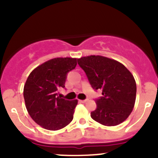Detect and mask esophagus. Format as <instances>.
Returning <instances> with one entry per match:
<instances>
[{"mask_svg":"<svg viewBox=\"0 0 158 158\" xmlns=\"http://www.w3.org/2000/svg\"><path fill=\"white\" fill-rule=\"evenodd\" d=\"M79 102H82V103H85V102H88V99H85V100H79Z\"/></svg>","mask_w":158,"mask_h":158,"instance_id":"esophagus-1","label":"esophagus"}]
</instances>
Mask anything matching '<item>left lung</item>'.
I'll return each mask as SVG.
<instances>
[{"mask_svg": "<svg viewBox=\"0 0 158 158\" xmlns=\"http://www.w3.org/2000/svg\"><path fill=\"white\" fill-rule=\"evenodd\" d=\"M94 89H102L103 96L96 99L97 109L91 112L95 122L115 126L126 120L136 99V82L122 63L102 56L91 55L78 59Z\"/></svg>", "mask_w": 158, "mask_h": 158, "instance_id": "8db88e82", "label": "left lung"}]
</instances>
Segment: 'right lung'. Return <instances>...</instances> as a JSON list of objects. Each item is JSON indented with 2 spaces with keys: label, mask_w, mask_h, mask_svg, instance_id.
Wrapping results in <instances>:
<instances>
[{
  "label": "right lung",
  "mask_w": 158,
  "mask_h": 158,
  "mask_svg": "<svg viewBox=\"0 0 158 158\" xmlns=\"http://www.w3.org/2000/svg\"><path fill=\"white\" fill-rule=\"evenodd\" d=\"M76 65V58L51 59L28 76L23 87L25 106L32 119L42 128L57 131L73 121L78 100L61 98L57 96V91L64 88L66 74Z\"/></svg>",
  "instance_id": "add662e5"
}]
</instances>
